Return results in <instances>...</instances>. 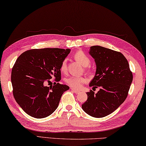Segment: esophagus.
<instances>
[{
	"label": "esophagus",
	"instance_id": "obj_1",
	"mask_svg": "<svg viewBox=\"0 0 146 146\" xmlns=\"http://www.w3.org/2000/svg\"><path fill=\"white\" fill-rule=\"evenodd\" d=\"M71 91H72L73 92H75V93H76V94H78V93H80V91H77V90H76V89H73V88H71Z\"/></svg>",
	"mask_w": 146,
	"mask_h": 146
}]
</instances>
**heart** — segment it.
Here are the masks:
<instances>
[{"instance_id": "1", "label": "heart", "mask_w": 146, "mask_h": 146, "mask_svg": "<svg viewBox=\"0 0 146 146\" xmlns=\"http://www.w3.org/2000/svg\"><path fill=\"white\" fill-rule=\"evenodd\" d=\"M74 58L76 61H78L80 64L87 67L91 63V59L88 55L85 54L82 51H78L74 54ZM67 70V60L66 59L63 60L60 64V71L63 73H65ZM66 83L68 86L75 89L80 88L82 84L86 83L87 82V78L84 76H70L65 80Z\"/></svg>"}]
</instances>
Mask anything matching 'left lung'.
Wrapping results in <instances>:
<instances>
[{"label":"left lung","mask_w":146,"mask_h":146,"mask_svg":"<svg viewBox=\"0 0 146 146\" xmlns=\"http://www.w3.org/2000/svg\"><path fill=\"white\" fill-rule=\"evenodd\" d=\"M96 70L89 86L100 87L96 94L92 90L87 92V100L82 105L87 114L103 117L117 109L128 96L133 80L128 62L121 52L101 46L90 48Z\"/></svg>","instance_id":"1"}]
</instances>
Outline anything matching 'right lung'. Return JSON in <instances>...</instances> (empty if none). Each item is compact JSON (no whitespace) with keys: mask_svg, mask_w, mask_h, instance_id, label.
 <instances>
[{"mask_svg":"<svg viewBox=\"0 0 146 146\" xmlns=\"http://www.w3.org/2000/svg\"><path fill=\"white\" fill-rule=\"evenodd\" d=\"M70 51L57 48L33 49L18 57L11 71L13 93L28 115L41 119L57 109L62 94L70 87L59 83L46 85L52 78L60 80V64Z\"/></svg>","mask_w":146,"mask_h":146,"instance_id":"add662e5","label":"right lung"}]
</instances>
